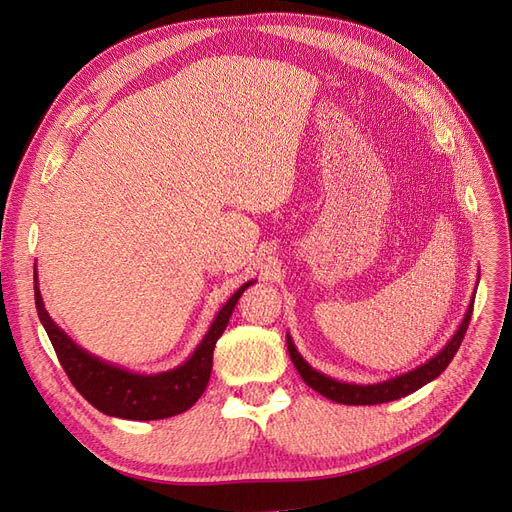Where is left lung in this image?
Segmentation results:
<instances>
[{
  "instance_id": "1",
  "label": "left lung",
  "mask_w": 512,
  "mask_h": 512,
  "mask_svg": "<svg viewBox=\"0 0 512 512\" xmlns=\"http://www.w3.org/2000/svg\"><path fill=\"white\" fill-rule=\"evenodd\" d=\"M472 301H474V296H472ZM472 301H470V305L464 313V320H462L460 328L455 330L453 337L447 341V345L440 349L434 358H430L424 364H419L417 368L409 370V373H402V375L392 377V379H385V381H379V383H366V385L345 383V381L332 379V377L320 373V370H315L301 354H298V349H296V345L290 337V332H286L290 360L294 362L298 375L303 377V381L311 387V390L326 396L332 402L354 404V407H358V404L392 402V400H398V398H404V396L417 392L419 387H424L426 383L434 381L449 366V362L457 354V349H460L464 334L468 330L470 315H472Z\"/></svg>"
}]
</instances>
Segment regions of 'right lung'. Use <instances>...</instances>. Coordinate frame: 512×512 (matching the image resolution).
<instances>
[{
    "mask_svg": "<svg viewBox=\"0 0 512 512\" xmlns=\"http://www.w3.org/2000/svg\"><path fill=\"white\" fill-rule=\"evenodd\" d=\"M254 281L243 284L222 309L216 313L214 322L205 332L203 341L192 351V356L165 373H131V370L105 362L93 354H88L69 334L57 326L50 313L44 307L38 271L33 269V292L35 309H38L40 322L55 347L59 362L67 373L69 381L76 390L93 404V407L110 417L133 419V421H152L180 415L195 404L209 383L211 366H214V347L222 337V332L231 320L235 305Z\"/></svg>",
    "mask_w": 512,
    "mask_h": 512,
    "instance_id": "add662e5",
    "label": "right lung"
}]
</instances>
